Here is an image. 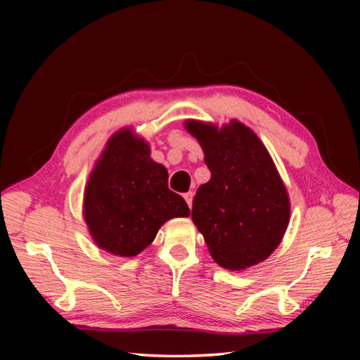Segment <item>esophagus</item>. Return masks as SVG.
Segmentation results:
<instances>
[{"label": "esophagus", "mask_w": 360, "mask_h": 360, "mask_svg": "<svg viewBox=\"0 0 360 360\" xmlns=\"http://www.w3.org/2000/svg\"><path fill=\"white\" fill-rule=\"evenodd\" d=\"M192 196H193V193H192V192H188V193L186 195V198H187L188 201H192Z\"/></svg>", "instance_id": "1"}]
</instances>
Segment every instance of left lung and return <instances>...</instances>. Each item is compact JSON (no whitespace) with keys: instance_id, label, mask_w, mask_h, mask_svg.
I'll return each instance as SVG.
<instances>
[{"instance_id":"obj_1","label":"left lung","mask_w":360,"mask_h":360,"mask_svg":"<svg viewBox=\"0 0 360 360\" xmlns=\"http://www.w3.org/2000/svg\"><path fill=\"white\" fill-rule=\"evenodd\" d=\"M150 155V145L124 128L89 173L83 218L97 246L110 254H141L168 219L190 217L184 198L168 188L167 168Z\"/></svg>"}]
</instances>
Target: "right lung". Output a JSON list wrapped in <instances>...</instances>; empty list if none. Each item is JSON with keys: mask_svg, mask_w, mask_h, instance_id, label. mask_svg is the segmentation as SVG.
<instances>
[{"mask_svg": "<svg viewBox=\"0 0 360 360\" xmlns=\"http://www.w3.org/2000/svg\"><path fill=\"white\" fill-rule=\"evenodd\" d=\"M212 173L195 195L192 218L212 258L226 269L241 271L277 249L289 224L285 184L262 141L232 120L221 129L188 120Z\"/></svg>", "mask_w": 360, "mask_h": 360, "instance_id": "right-lung-1", "label": "right lung"}]
</instances>
